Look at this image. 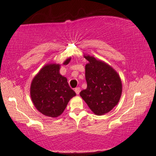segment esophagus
<instances>
[{"instance_id": "esophagus-1", "label": "esophagus", "mask_w": 156, "mask_h": 156, "mask_svg": "<svg viewBox=\"0 0 156 156\" xmlns=\"http://www.w3.org/2000/svg\"><path fill=\"white\" fill-rule=\"evenodd\" d=\"M74 91H75V93H76V95H79V94H80V87H76L74 89Z\"/></svg>"}]
</instances>
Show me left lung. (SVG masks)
<instances>
[{"mask_svg":"<svg viewBox=\"0 0 156 156\" xmlns=\"http://www.w3.org/2000/svg\"><path fill=\"white\" fill-rule=\"evenodd\" d=\"M84 57L88 61L85 65L87 87L80 92V96L95 115H104L119 103L122 93V80L107 63L87 54Z\"/></svg>","mask_w":156,"mask_h":156,"instance_id":"obj_1","label":"left lung"}]
</instances>
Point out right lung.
Instances as JSON below:
<instances>
[{
	"mask_svg": "<svg viewBox=\"0 0 156 156\" xmlns=\"http://www.w3.org/2000/svg\"><path fill=\"white\" fill-rule=\"evenodd\" d=\"M71 57L63 61L67 65ZM61 64L47 63L39 71L30 85V96L34 107L46 116L55 118L62 114L67 104L76 95L67 79L60 74Z\"/></svg>",
	"mask_w": 156,
	"mask_h": 156,
	"instance_id": "obj_1",
	"label": "right lung"
}]
</instances>
